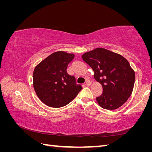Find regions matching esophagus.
<instances>
[{
    "label": "esophagus",
    "mask_w": 152,
    "mask_h": 152,
    "mask_svg": "<svg viewBox=\"0 0 152 152\" xmlns=\"http://www.w3.org/2000/svg\"><path fill=\"white\" fill-rule=\"evenodd\" d=\"M86 85H87V86H90V85L91 84V82L89 80H87L86 81Z\"/></svg>",
    "instance_id": "34e87169"
}]
</instances>
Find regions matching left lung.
Instances as JSON below:
<instances>
[{"instance_id": "left-lung-1", "label": "left lung", "mask_w": 152, "mask_h": 152, "mask_svg": "<svg viewBox=\"0 0 152 152\" xmlns=\"http://www.w3.org/2000/svg\"><path fill=\"white\" fill-rule=\"evenodd\" d=\"M94 72L96 81L102 85L103 93L96 101L107 110L119 108L130 97L135 73L121 55L103 48H96L82 56Z\"/></svg>"}]
</instances>
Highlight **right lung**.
<instances>
[{
    "instance_id": "1",
    "label": "right lung",
    "mask_w": 152,
    "mask_h": 152,
    "mask_svg": "<svg viewBox=\"0 0 152 152\" xmlns=\"http://www.w3.org/2000/svg\"><path fill=\"white\" fill-rule=\"evenodd\" d=\"M74 58L63 51L53 53L41 61L34 71L33 82L39 98L49 107H64L82 89L74 76L68 74V65Z\"/></svg>"
}]
</instances>
